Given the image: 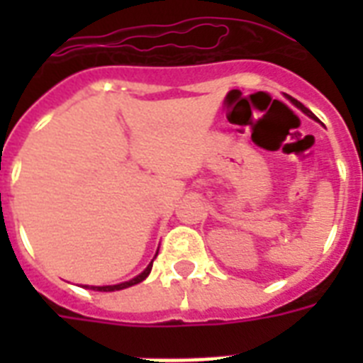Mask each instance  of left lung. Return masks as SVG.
I'll use <instances>...</instances> for the list:
<instances>
[{
	"label": "left lung",
	"instance_id": "8db88e82",
	"mask_svg": "<svg viewBox=\"0 0 363 363\" xmlns=\"http://www.w3.org/2000/svg\"><path fill=\"white\" fill-rule=\"evenodd\" d=\"M290 101H292V104L296 105V107H299V109L303 111L305 115H307V116H311V118H315V116H313V113H311V111L307 109V107H305V105H301V104H299V101H296V99H292V98H290Z\"/></svg>",
	"mask_w": 363,
	"mask_h": 363
}]
</instances>
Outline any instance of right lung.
Here are the masks:
<instances>
[{
	"label": "right lung",
	"instance_id": "1",
	"mask_svg": "<svg viewBox=\"0 0 363 363\" xmlns=\"http://www.w3.org/2000/svg\"><path fill=\"white\" fill-rule=\"evenodd\" d=\"M150 269H152V262L147 265V269L143 271L141 275H137L135 279H131V281L121 282V284H113V286H90V288H92V290H98V292H115V290H124V288L133 286V284H139L141 281H145V279L148 277V273H150Z\"/></svg>",
	"mask_w": 363,
	"mask_h": 363
}]
</instances>
